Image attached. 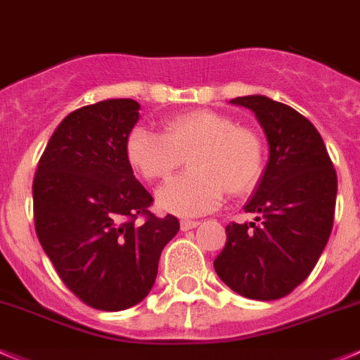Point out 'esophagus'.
Returning a JSON list of instances; mask_svg holds the SVG:
<instances>
[{
    "label": "esophagus",
    "mask_w": 360,
    "mask_h": 360,
    "mask_svg": "<svg viewBox=\"0 0 360 360\" xmlns=\"http://www.w3.org/2000/svg\"><path fill=\"white\" fill-rule=\"evenodd\" d=\"M200 226V221H191V219H182L180 221V228H182V231H189V229H194Z\"/></svg>",
    "instance_id": "34e87169"
}]
</instances>
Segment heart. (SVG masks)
Instances as JSON below:
<instances>
[{"instance_id":"heart-1","label":"heart","mask_w":360,"mask_h":360,"mask_svg":"<svg viewBox=\"0 0 360 360\" xmlns=\"http://www.w3.org/2000/svg\"><path fill=\"white\" fill-rule=\"evenodd\" d=\"M125 152L131 166L152 182L171 176L189 157V173L157 191L159 207L182 217L215 210L226 191L252 189L265 167V143L258 132L207 109L171 116L164 134L134 129Z\"/></svg>"}]
</instances>
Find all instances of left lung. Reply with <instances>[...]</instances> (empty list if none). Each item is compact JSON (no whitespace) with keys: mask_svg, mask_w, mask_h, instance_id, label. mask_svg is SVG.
Segmentation results:
<instances>
[{"mask_svg":"<svg viewBox=\"0 0 360 360\" xmlns=\"http://www.w3.org/2000/svg\"><path fill=\"white\" fill-rule=\"evenodd\" d=\"M251 109L269 141V162L245 212L255 222L226 226L215 258L221 281L238 295L276 300L311 274L327 245L336 210L338 176L313 123L263 95L229 101Z\"/></svg>","mask_w":360,"mask_h":360,"instance_id":"obj_1","label":"left lung"}]
</instances>
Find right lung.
Here are the masks:
<instances>
[{"mask_svg":"<svg viewBox=\"0 0 360 360\" xmlns=\"http://www.w3.org/2000/svg\"><path fill=\"white\" fill-rule=\"evenodd\" d=\"M139 120L132 98H111L65 116L33 180L40 245L65 286L86 306L122 311L155 283L164 245L178 233L174 215L155 217L153 198L127 160Z\"/></svg>","mask_w":360,"mask_h":360,"instance_id":"1","label":"right lung"}]
</instances>
